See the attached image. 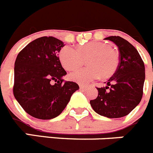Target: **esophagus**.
<instances>
[{"label": "esophagus", "instance_id": "34e87169", "mask_svg": "<svg viewBox=\"0 0 153 153\" xmlns=\"http://www.w3.org/2000/svg\"><path fill=\"white\" fill-rule=\"evenodd\" d=\"M79 88L80 90H84L85 88H86V86L84 85H79Z\"/></svg>", "mask_w": 153, "mask_h": 153}]
</instances>
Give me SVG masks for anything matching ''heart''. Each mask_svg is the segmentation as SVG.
I'll return each instance as SVG.
<instances>
[{"label": "heart", "mask_w": 153, "mask_h": 153, "mask_svg": "<svg viewBox=\"0 0 153 153\" xmlns=\"http://www.w3.org/2000/svg\"><path fill=\"white\" fill-rule=\"evenodd\" d=\"M88 66L78 69L69 75L70 79L80 84H88L101 76L107 78L116 71L119 55L111 44L99 41H91L75 48L65 46L61 49L59 58L62 67L72 71L81 66L86 57Z\"/></svg>", "instance_id": "1"}]
</instances>
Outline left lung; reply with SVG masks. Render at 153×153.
<instances>
[{
  "instance_id": "left-lung-1",
  "label": "left lung",
  "mask_w": 153,
  "mask_h": 153,
  "mask_svg": "<svg viewBox=\"0 0 153 153\" xmlns=\"http://www.w3.org/2000/svg\"><path fill=\"white\" fill-rule=\"evenodd\" d=\"M119 50V63L106 86L97 88V99L90 101L93 109L109 118L128 115L140 103L145 81V66L136 48L119 36L105 38Z\"/></svg>"
}]
</instances>
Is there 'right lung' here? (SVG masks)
Wrapping results in <instances>:
<instances>
[{"label":"right lung","instance_id":"right-lung-1","mask_svg":"<svg viewBox=\"0 0 153 153\" xmlns=\"http://www.w3.org/2000/svg\"><path fill=\"white\" fill-rule=\"evenodd\" d=\"M65 46L53 37H41L19 52L14 66L13 94L28 114L38 119L56 118L64 110L79 86L63 83L66 72L58 57Z\"/></svg>","mask_w":153,"mask_h":153}]
</instances>
